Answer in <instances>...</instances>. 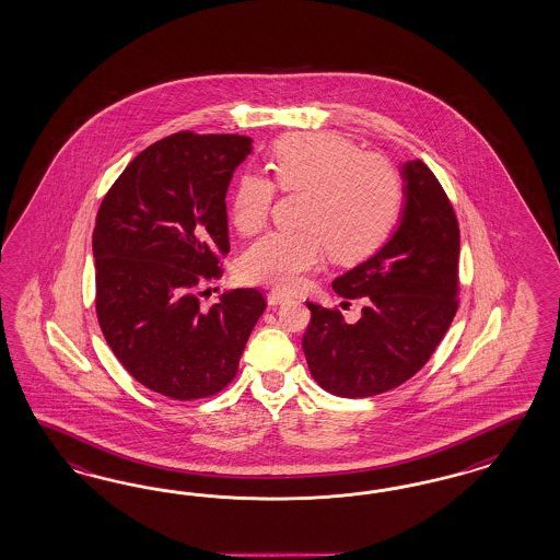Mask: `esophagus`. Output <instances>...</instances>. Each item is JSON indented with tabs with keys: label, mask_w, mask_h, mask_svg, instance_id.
Listing matches in <instances>:
<instances>
[{
	"label": "esophagus",
	"mask_w": 560,
	"mask_h": 560,
	"mask_svg": "<svg viewBox=\"0 0 560 560\" xmlns=\"http://www.w3.org/2000/svg\"><path fill=\"white\" fill-rule=\"evenodd\" d=\"M267 302H269V305L285 304V302H289V295L288 293H281V291H271L267 295Z\"/></svg>",
	"instance_id": "esophagus-1"
}]
</instances>
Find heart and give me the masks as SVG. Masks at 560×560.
Masks as SVG:
<instances>
[{"label":"heart","mask_w":560,"mask_h":560,"mask_svg":"<svg viewBox=\"0 0 560 560\" xmlns=\"http://www.w3.org/2000/svg\"><path fill=\"white\" fill-rule=\"evenodd\" d=\"M272 180L248 172L240 178L230 218L242 236L258 234L271 215L275 187L304 192L300 232H275L240 258V277L267 288H298L324 250L337 262L372 256L396 228L405 183L388 158L361 152L335 131L283 137L269 160Z\"/></svg>","instance_id":"b5f03b06"}]
</instances>
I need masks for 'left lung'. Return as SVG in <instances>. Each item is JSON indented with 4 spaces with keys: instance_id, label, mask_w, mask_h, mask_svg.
I'll return each mask as SVG.
<instances>
[{
    "instance_id": "left-lung-1",
    "label": "left lung",
    "mask_w": 560,
    "mask_h": 560,
    "mask_svg": "<svg viewBox=\"0 0 560 560\" xmlns=\"http://www.w3.org/2000/svg\"><path fill=\"white\" fill-rule=\"evenodd\" d=\"M407 205L390 242L332 289L359 300L361 318L305 302L307 368L324 390L368 398L394 390L423 368L458 312L459 225L452 201L421 160L407 162Z\"/></svg>"
}]
</instances>
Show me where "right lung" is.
<instances>
[{
	"label": "right lung",
	"mask_w": 560,
	"mask_h": 560,
	"mask_svg": "<svg viewBox=\"0 0 560 560\" xmlns=\"http://www.w3.org/2000/svg\"><path fill=\"white\" fill-rule=\"evenodd\" d=\"M250 152L246 136L164 137L122 170L96 215L102 335L141 386L172 400L223 390L267 307L258 289H228L211 307L199 302L223 275L225 192Z\"/></svg>",
	"instance_id": "obj_1"
}]
</instances>
